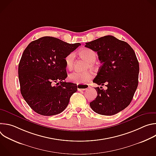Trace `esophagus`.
<instances>
[{"label": "esophagus", "mask_w": 156, "mask_h": 156, "mask_svg": "<svg viewBox=\"0 0 156 156\" xmlns=\"http://www.w3.org/2000/svg\"><path fill=\"white\" fill-rule=\"evenodd\" d=\"M89 87H90V86H89L87 84H78L77 85V88L79 91L86 90Z\"/></svg>", "instance_id": "34e87169"}]
</instances>
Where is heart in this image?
Returning a JSON list of instances; mask_svg holds the SVG:
<instances>
[{"mask_svg": "<svg viewBox=\"0 0 156 156\" xmlns=\"http://www.w3.org/2000/svg\"><path fill=\"white\" fill-rule=\"evenodd\" d=\"M79 55L88 63L87 64V69L94 68L95 64L94 62L97 58V54L95 51L88 48H84L78 51ZM75 55L74 52H70L64 58V62L66 69L72 70L73 68L75 62ZM94 75L93 72L87 71L85 72H75L69 75V80L72 83L77 84H84V83L90 81L93 79Z\"/></svg>", "mask_w": 156, "mask_h": 156, "instance_id": "b5f03b06", "label": "heart"}]
</instances>
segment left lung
<instances>
[{"label":"left lung","mask_w":156,"mask_h":156,"mask_svg":"<svg viewBox=\"0 0 156 156\" xmlns=\"http://www.w3.org/2000/svg\"><path fill=\"white\" fill-rule=\"evenodd\" d=\"M85 47L98 53L102 63L93 83L104 85L95 87L96 98L90 102L97 114L113 115L130 104L138 84L139 63L129 44L113 36H105L86 42Z\"/></svg>","instance_id":"1"}]
</instances>
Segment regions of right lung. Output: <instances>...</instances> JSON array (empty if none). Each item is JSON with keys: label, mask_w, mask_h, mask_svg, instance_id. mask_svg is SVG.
<instances>
[{"label": "right lung", "mask_w": 156, "mask_h": 156, "mask_svg": "<svg viewBox=\"0 0 156 156\" xmlns=\"http://www.w3.org/2000/svg\"><path fill=\"white\" fill-rule=\"evenodd\" d=\"M80 45L44 36L30 42L25 49L18 65L20 91L36 113L54 115L67 107L77 86L64 81L67 76L64 58ZM55 82L57 86H54Z\"/></svg>", "instance_id": "right-lung-1"}]
</instances>
